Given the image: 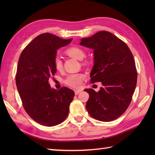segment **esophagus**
Instances as JSON below:
<instances>
[{"label":"esophagus","mask_w":155,"mask_h":155,"mask_svg":"<svg viewBox=\"0 0 155 155\" xmlns=\"http://www.w3.org/2000/svg\"><path fill=\"white\" fill-rule=\"evenodd\" d=\"M81 91H81V89H77V90L74 91V93H75L76 95H77V94H79Z\"/></svg>","instance_id":"1"}]
</instances>
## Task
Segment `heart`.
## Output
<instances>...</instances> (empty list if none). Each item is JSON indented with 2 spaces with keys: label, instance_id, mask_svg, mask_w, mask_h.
I'll return each instance as SVG.
<instances>
[{
  "label": "heart",
  "instance_id": "b5f03b06",
  "mask_svg": "<svg viewBox=\"0 0 155 155\" xmlns=\"http://www.w3.org/2000/svg\"><path fill=\"white\" fill-rule=\"evenodd\" d=\"M66 54H68L69 57L74 58L77 60H83L85 57V52L83 48L78 47H71L67 48L65 51ZM54 67L57 71H61L62 70V62L61 58L57 57H55L53 61ZM85 77L84 74L82 73H74L68 74L64 78V83L71 87H77L81 84Z\"/></svg>",
  "mask_w": 155,
  "mask_h": 155
}]
</instances>
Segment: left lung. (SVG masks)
Listing matches in <instances>:
<instances>
[{
	"label": "left lung",
	"instance_id": "obj_1",
	"mask_svg": "<svg viewBox=\"0 0 155 155\" xmlns=\"http://www.w3.org/2000/svg\"><path fill=\"white\" fill-rule=\"evenodd\" d=\"M80 45L94 50L91 83L101 82L103 84L98 92L85 89L89 94L86 104L88 113L100 121L117 119L129 106L137 85L132 52L124 42L108 31L82 38Z\"/></svg>",
	"mask_w": 155,
	"mask_h": 155
}]
</instances>
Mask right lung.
<instances>
[{"label": "right lung", "instance_id": "right-lung-1", "mask_svg": "<svg viewBox=\"0 0 155 155\" xmlns=\"http://www.w3.org/2000/svg\"><path fill=\"white\" fill-rule=\"evenodd\" d=\"M72 40L41 34L24 48L18 59L15 79L22 106L31 118L44 126L62 123L74 96L70 88L52 89L48 83L57 72L53 61L57 50Z\"/></svg>", "mask_w": 155, "mask_h": 155}]
</instances>
